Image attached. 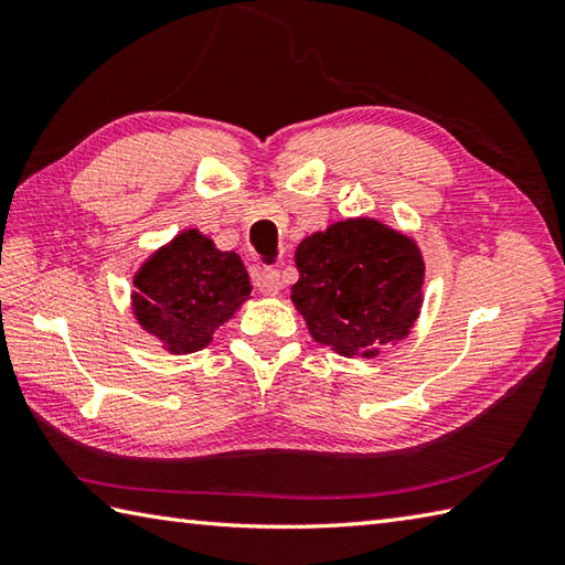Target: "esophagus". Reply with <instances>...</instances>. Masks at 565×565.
Listing matches in <instances>:
<instances>
[{
  "mask_svg": "<svg viewBox=\"0 0 565 565\" xmlns=\"http://www.w3.org/2000/svg\"><path fill=\"white\" fill-rule=\"evenodd\" d=\"M255 286L259 289V294H264V296L279 294V289H281V274L276 271V269H262L255 276Z\"/></svg>",
  "mask_w": 565,
  "mask_h": 565,
  "instance_id": "obj_1",
  "label": "esophagus"
}]
</instances>
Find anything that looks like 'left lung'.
<instances>
[{"label":"left lung","mask_w":565,"mask_h":565,"mask_svg":"<svg viewBox=\"0 0 565 565\" xmlns=\"http://www.w3.org/2000/svg\"><path fill=\"white\" fill-rule=\"evenodd\" d=\"M291 301L310 338L342 356L374 359L411 334L423 308L417 243L376 218H347L301 239Z\"/></svg>","instance_id":"8db88e82"}]
</instances>
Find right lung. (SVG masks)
I'll return each mask as SVG.
<instances>
[{
    "instance_id": "obj_1",
    "label": "right lung",
    "mask_w": 565,
    "mask_h": 565,
    "mask_svg": "<svg viewBox=\"0 0 565 565\" xmlns=\"http://www.w3.org/2000/svg\"><path fill=\"white\" fill-rule=\"evenodd\" d=\"M130 310L138 326L170 354H191L249 298V276L237 252L215 247L189 227L158 247L134 274Z\"/></svg>"
}]
</instances>
